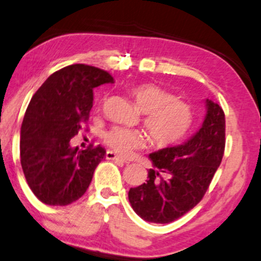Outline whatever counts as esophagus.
<instances>
[{
	"label": "esophagus",
	"instance_id": "esophagus-1",
	"mask_svg": "<svg viewBox=\"0 0 261 261\" xmlns=\"http://www.w3.org/2000/svg\"><path fill=\"white\" fill-rule=\"evenodd\" d=\"M106 158L108 159V161H114V162L121 163V164H126V163H127L126 161H125V159H122L121 156L115 154V153L112 152V150H108V152L106 153Z\"/></svg>",
	"mask_w": 261,
	"mask_h": 261
}]
</instances>
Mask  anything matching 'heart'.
Wrapping results in <instances>:
<instances>
[{"instance_id":"heart-1","label":"heart","mask_w":261,"mask_h":261,"mask_svg":"<svg viewBox=\"0 0 261 261\" xmlns=\"http://www.w3.org/2000/svg\"><path fill=\"white\" fill-rule=\"evenodd\" d=\"M136 107L144 115L143 127L158 147L174 146L193 126L194 111L188 103L154 84H140L131 89ZM106 143L121 155H130L143 144V136L125 127H114L105 136Z\"/></svg>"}]
</instances>
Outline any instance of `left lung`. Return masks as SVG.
<instances>
[{"label":"left lung","mask_w":261,"mask_h":261,"mask_svg":"<svg viewBox=\"0 0 261 261\" xmlns=\"http://www.w3.org/2000/svg\"><path fill=\"white\" fill-rule=\"evenodd\" d=\"M202 126L187 142L149 154L148 180L130 188L128 200L140 218L154 224L177 220L198 204L225 150V113L206 99Z\"/></svg>","instance_id":"obj_1"}]
</instances>
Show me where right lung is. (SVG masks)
I'll use <instances>...</instances> for the list:
<instances>
[{
	"label": "right lung",
	"mask_w": 261,
	"mask_h": 261,
	"mask_svg": "<svg viewBox=\"0 0 261 261\" xmlns=\"http://www.w3.org/2000/svg\"><path fill=\"white\" fill-rule=\"evenodd\" d=\"M113 81L102 69L71 64L49 75L31 98L20 130V164L30 190L47 205H68L89 188L106 149L74 148L70 140L89 120L93 89Z\"/></svg>",
	"instance_id": "1"
}]
</instances>
